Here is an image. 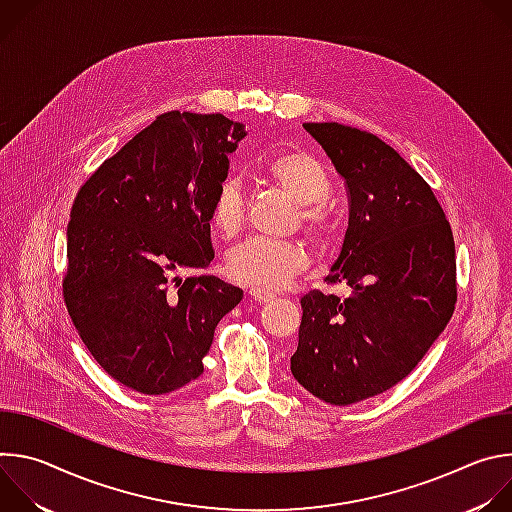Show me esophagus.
I'll return each instance as SVG.
<instances>
[{
	"label": "esophagus",
	"mask_w": 512,
	"mask_h": 512,
	"mask_svg": "<svg viewBox=\"0 0 512 512\" xmlns=\"http://www.w3.org/2000/svg\"><path fill=\"white\" fill-rule=\"evenodd\" d=\"M249 294H251V298L255 300V302H259V304H265V302H271V300H275V294L273 291H269V289H265V287H251L249 289Z\"/></svg>",
	"instance_id": "obj_1"
}]
</instances>
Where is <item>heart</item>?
Here are the masks:
<instances>
[{"mask_svg": "<svg viewBox=\"0 0 512 512\" xmlns=\"http://www.w3.org/2000/svg\"><path fill=\"white\" fill-rule=\"evenodd\" d=\"M259 172L289 198L302 204V227L316 239H328L338 227V214L328 202L332 180L326 166L308 152L291 150L267 158ZM210 227L223 239H235L245 225V198L239 182L225 180L216 188ZM310 263L306 249L294 241L249 239L227 257V275L233 281L275 289L287 285Z\"/></svg>", "mask_w": 512, "mask_h": 512, "instance_id": "heart-1", "label": "heart"}]
</instances>
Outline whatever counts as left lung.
Masks as SVG:
<instances>
[{"mask_svg": "<svg viewBox=\"0 0 512 512\" xmlns=\"http://www.w3.org/2000/svg\"><path fill=\"white\" fill-rule=\"evenodd\" d=\"M348 192V229L324 281L338 298H302L291 375L330 405H352L403 381L448 326L456 300L452 227L429 184L383 139L340 123H304Z\"/></svg>", "mask_w": 512, "mask_h": 512, "instance_id": "obj_1", "label": "left lung"}]
</instances>
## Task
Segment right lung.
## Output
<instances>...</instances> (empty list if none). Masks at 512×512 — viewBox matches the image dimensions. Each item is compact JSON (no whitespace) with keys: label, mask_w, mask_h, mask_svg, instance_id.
Returning a JSON list of instances; mask_svg holds the SVG:
<instances>
[{"label":"right lung","mask_w":512,"mask_h":512,"mask_svg":"<svg viewBox=\"0 0 512 512\" xmlns=\"http://www.w3.org/2000/svg\"><path fill=\"white\" fill-rule=\"evenodd\" d=\"M245 125L221 113L170 111L81 186L66 229L62 296L107 375L143 393H172L204 371L214 328L243 289L206 269L210 202L227 180Z\"/></svg>","instance_id":"right-lung-1"}]
</instances>
